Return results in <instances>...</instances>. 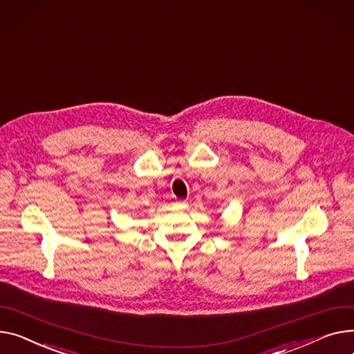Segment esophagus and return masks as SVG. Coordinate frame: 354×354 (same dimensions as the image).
<instances>
[{
  "instance_id": "34e87169",
  "label": "esophagus",
  "mask_w": 354,
  "mask_h": 354,
  "mask_svg": "<svg viewBox=\"0 0 354 354\" xmlns=\"http://www.w3.org/2000/svg\"><path fill=\"white\" fill-rule=\"evenodd\" d=\"M175 205H178V206H186V201L178 199V201H175Z\"/></svg>"
}]
</instances>
